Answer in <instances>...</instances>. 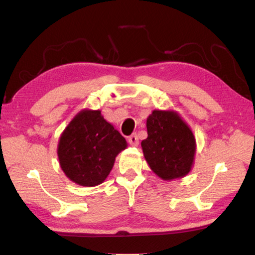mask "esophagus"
<instances>
[{
    "instance_id": "34e87169",
    "label": "esophagus",
    "mask_w": 255,
    "mask_h": 255,
    "mask_svg": "<svg viewBox=\"0 0 255 255\" xmlns=\"http://www.w3.org/2000/svg\"><path fill=\"white\" fill-rule=\"evenodd\" d=\"M128 143L130 144L131 146H137L138 143H139V140H138V137L136 133H132V135H130L128 137Z\"/></svg>"
}]
</instances>
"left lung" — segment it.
<instances>
[{"mask_svg":"<svg viewBox=\"0 0 255 255\" xmlns=\"http://www.w3.org/2000/svg\"><path fill=\"white\" fill-rule=\"evenodd\" d=\"M147 138L141 141L146 162L163 180L187 175L195 161L196 138L174 111L154 110L148 116Z\"/></svg>","mask_w":255,"mask_h":255,"instance_id":"left-lung-1","label":"left lung"}]
</instances>
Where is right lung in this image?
I'll return each mask as SVG.
<instances>
[{"instance_id": "1", "label": "right lung", "mask_w": 255, "mask_h": 255, "mask_svg": "<svg viewBox=\"0 0 255 255\" xmlns=\"http://www.w3.org/2000/svg\"><path fill=\"white\" fill-rule=\"evenodd\" d=\"M127 141L100 110L80 111L59 138L57 154L64 173L83 187H96L109 175Z\"/></svg>"}]
</instances>
